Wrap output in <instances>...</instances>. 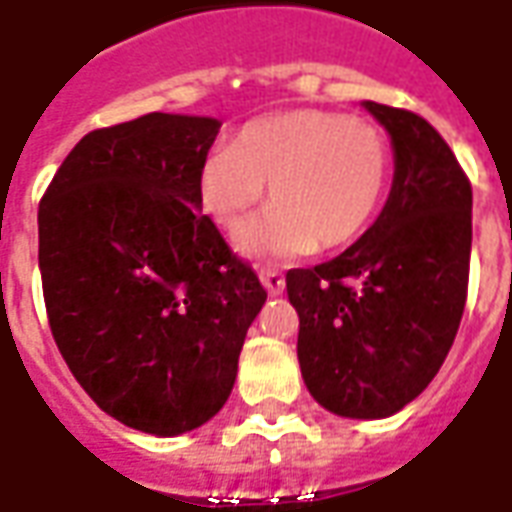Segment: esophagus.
Segmentation results:
<instances>
[{"label":"esophagus","mask_w":512,"mask_h":512,"mask_svg":"<svg viewBox=\"0 0 512 512\" xmlns=\"http://www.w3.org/2000/svg\"><path fill=\"white\" fill-rule=\"evenodd\" d=\"M259 278H262L264 289H267L270 295H281V292H284L286 278L278 273V270H273V267H262V270H259Z\"/></svg>","instance_id":"esophagus-1"}]
</instances>
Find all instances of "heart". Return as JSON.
Here are the masks:
<instances>
[{
  "label": "heart",
  "instance_id": "heart-1",
  "mask_svg": "<svg viewBox=\"0 0 512 512\" xmlns=\"http://www.w3.org/2000/svg\"><path fill=\"white\" fill-rule=\"evenodd\" d=\"M391 176L386 134L342 112L292 110L242 126L231 148L212 151L198 173L206 215L237 231L262 201L270 209L239 234L253 253L297 256L336 250L364 234Z\"/></svg>",
  "mask_w": 512,
  "mask_h": 512
}]
</instances>
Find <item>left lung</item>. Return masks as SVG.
Returning a JSON list of instances; mask_svg holds the SVG:
<instances>
[{
    "label": "left lung",
    "mask_w": 512,
    "mask_h": 512,
    "mask_svg": "<svg viewBox=\"0 0 512 512\" xmlns=\"http://www.w3.org/2000/svg\"><path fill=\"white\" fill-rule=\"evenodd\" d=\"M391 134L394 181L380 217L331 262L286 273L311 397L383 419L436 378L460 328L471 259V181L422 115L364 101Z\"/></svg>",
    "instance_id": "obj_1"
}]
</instances>
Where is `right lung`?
<instances>
[{
    "label": "right lung",
    "mask_w": 512,
    "mask_h": 512,
    "mask_svg": "<svg viewBox=\"0 0 512 512\" xmlns=\"http://www.w3.org/2000/svg\"><path fill=\"white\" fill-rule=\"evenodd\" d=\"M220 121L148 112L85 134L38 206L49 328L101 411L151 436L209 422L267 292L201 215Z\"/></svg>",
    "instance_id": "1"
}]
</instances>
